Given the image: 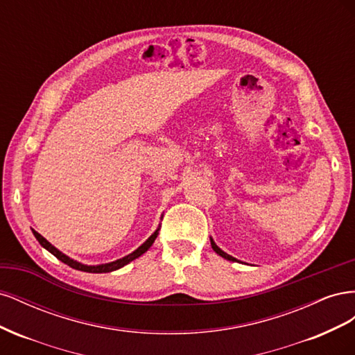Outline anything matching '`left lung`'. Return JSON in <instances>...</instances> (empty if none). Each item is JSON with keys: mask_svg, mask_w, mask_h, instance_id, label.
Wrapping results in <instances>:
<instances>
[{"mask_svg": "<svg viewBox=\"0 0 355 355\" xmlns=\"http://www.w3.org/2000/svg\"><path fill=\"white\" fill-rule=\"evenodd\" d=\"M210 244H211V249L214 250V252H216L219 256H222L223 257V259H227V261H232V262H240L239 259H235V257H232L231 254H228V253H225L222 249H220V247H218L216 245V243H214L213 241V239L210 237Z\"/></svg>", "mask_w": 355, "mask_h": 355, "instance_id": "8db88e82", "label": "left lung"}]
</instances>
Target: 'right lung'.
Masks as SVG:
<instances>
[{
    "label": "right lung",
    "mask_w": 355,
    "mask_h": 355,
    "mask_svg": "<svg viewBox=\"0 0 355 355\" xmlns=\"http://www.w3.org/2000/svg\"><path fill=\"white\" fill-rule=\"evenodd\" d=\"M158 231H159V225H158V228L155 230V232L151 235V237H149V239H148L142 245H139L135 252H132L130 254H127V256L121 257V259H116V261L110 262V263H101V265H85V263H81V262H78V261H73V259H71L69 256H67L65 253H62L59 249H56L55 245L50 244V243H49L44 237H42L41 234H38L35 230H32V234L35 235V239L38 240V243H40L42 247H44L46 250H49L53 256H56L58 259H59V261H62L63 263H67V265H69L71 268H73V270L84 271V272L101 274V272H111V271L120 270V268H123L124 265L130 263L132 261L137 259L139 256H142V254L149 249V247L153 245V243L155 241L157 235H158Z\"/></svg>",
    "instance_id": "obj_1"
}]
</instances>
